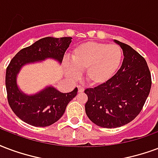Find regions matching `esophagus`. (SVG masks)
<instances>
[{
	"instance_id": "1",
	"label": "esophagus",
	"mask_w": 158,
	"mask_h": 158,
	"mask_svg": "<svg viewBox=\"0 0 158 158\" xmlns=\"http://www.w3.org/2000/svg\"><path fill=\"white\" fill-rule=\"evenodd\" d=\"M84 90H85V89L83 88L81 85H79V86H78V91H79V93H83Z\"/></svg>"
}]
</instances>
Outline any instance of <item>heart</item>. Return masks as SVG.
<instances>
[{"instance_id":"heart-1","label":"heart","mask_w":158,"mask_h":158,"mask_svg":"<svg viewBox=\"0 0 158 158\" xmlns=\"http://www.w3.org/2000/svg\"><path fill=\"white\" fill-rule=\"evenodd\" d=\"M123 52L116 44L85 42L71 52L72 63L64 62L68 75L76 79L78 70L85 69V79L90 85L105 84L115 75L121 66Z\"/></svg>"}]
</instances>
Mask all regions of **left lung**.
Returning a JSON list of instances; mask_svg holds the SVG:
<instances>
[{
  "label": "left lung",
  "mask_w": 158,
  "mask_h": 158,
  "mask_svg": "<svg viewBox=\"0 0 158 158\" xmlns=\"http://www.w3.org/2000/svg\"><path fill=\"white\" fill-rule=\"evenodd\" d=\"M123 51L122 65L109 81L86 89V115L104 128H116L133 121L142 110L152 86L145 58L126 43L115 40Z\"/></svg>",
  "instance_id": "obj_1"
}]
</instances>
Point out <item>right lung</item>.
Wrapping results in <instances>:
<instances>
[{
  "label": "right lung",
  "mask_w": 158,
  "mask_h": 158,
  "mask_svg": "<svg viewBox=\"0 0 158 158\" xmlns=\"http://www.w3.org/2000/svg\"><path fill=\"white\" fill-rule=\"evenodd\" d=\"M72 37H44L17 52L6 72V88L9 106L22 121L31 126H51L64 115L68 104L76 96L78 89L69 93H61L52 86H48L35 94H26L20 90L17 76L25 64L53 58L61 64Z\"/></svg>",
  "instance_id": "right-lung-1"
}]
</instances>
